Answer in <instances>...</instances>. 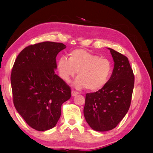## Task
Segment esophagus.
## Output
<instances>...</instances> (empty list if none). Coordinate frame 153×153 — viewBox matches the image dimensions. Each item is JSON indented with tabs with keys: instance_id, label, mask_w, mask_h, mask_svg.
Masks as SVG:
<instances>
[{
	"instance_id": "obj_1",
	"label": "esophagus",
	"mask_w": 153,
	"mask_h": 153,
	"mask_svg": "<svg viewBox=\"0 0 153 153\" xmlns=\"http://www.w3.org/2000/svg\"><path fill=\"white\" fill-rule=\"evenodd\" d=\"M77 94H78V92H75V91H73V90L71 91V96H72L73 97L76 96Z\"/></svg>"
}]
</instances>
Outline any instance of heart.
<instances>
[{
	"label": "heart",
	"instance_id": "heart-1",
	"mask_svg": "<svg viewBox=\"0 0 153 153\" xmlns=\"http://www.w3.org/2000/svg\"><path fill=\"white\" fill-rule=\"evenodd\" d=\"M68 55V59L62 57L57 61L59 76L64 81L69 82L78 72V78L73 83L77 89L86 87L88 91L95 92L106 84L112 70L108 59L84 49L74 50Z\"/></svg>",
	"mask_w": 153,
	"mask_h": 153
}]
</instances>
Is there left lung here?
<instances>
[{
    "mask_svg": "<svg viewBox=\"0 0 153 153\" xmlns=\"http://www.w3.org/2000/svg\"><path fill=\"white\" fill-rule=\"evenodd\" d=\"M114 66L106 84L96 92L87 93L84 115L95 131H106L115 128L127 114L134 87L133 72L128 59L109 48Z\"/></svg>",
    "mask_w": 153,
    "mask_h": 153,
    "instance_id": "obj_1",
    "label": "left lung"
}]
</instances>
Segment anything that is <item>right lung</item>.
<instances>
[{
	"label": "right lung",
	"mask_w": 153,
	"mask_h": 153,
	"mask_svg": "<svg viewBox=\"0 0 153 153\" xmlns=\"http://www.w3.org/2000/svg\"><path fill=\"white\" fill-rule=\"evenodd\" d=\"M66 48L61 43L45 41L30 45L18 55L11 83L13 103L27 124L36 130L53 128L61 106L71 98V89L55 73L56 57Z\"/></svg>",
	"instance_id": "1"
}]
</instances>
